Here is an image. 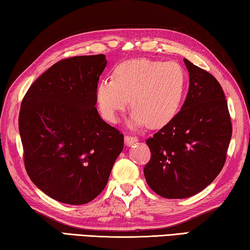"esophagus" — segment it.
<instances>
[{
	"label": "esophagus",
	"mask_w": 250,
	"mask_h": 250,
	"mask_svg": "<svg viewBox=\"0 0 250 250\" xmlns=\"http://www.w3.org/2000/svg\"><path fill=\"white\" fill-rule=\"evenodd\" d=\"M125 141L126 143V146H132L133 143L138 142V137H135V135L132 134H125Z\"/></svg>",
	"instance_id": "34e87169"
}]
</instances>
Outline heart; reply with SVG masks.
Wrapping results in <instances>:
<instances>
[{
	"label": "heart",
	"instance_id": "1",
	"mask_svg": "<svg viewBox=\"0 0 250 250\" xmlns=\"http://www.w3.org/2000/svg\"><path fill=\"white\" fill-rule=\"evenodd\" d=\"M188 73L176 62L130 59L113 70V79H101L96 88L100 111L110 122L129 104L132 122L159 128L176 115L188 88Z\"/></svg>",
	"mask_w": 250,
	"mask_h": 250
}]
</instances>
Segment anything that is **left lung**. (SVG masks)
<instances>
[{
	"label": "left lung",
	"mask_w": 250,
	"mask_h": 250,
	"mask_svg": "<svg viewBox=\"0 0 250 250\" xmlns=\"http://www.w3.org/2000/svg\"><path fill=\"white\" fill-rule=\"evenodd\" d=\"M189 87L179 112L146 141L147 185L164 198H186L208 186L225 164L232 126L217 79L184 59Z\"/></svg>",
	"instance_id": "8db88e82"
}]
</instances>
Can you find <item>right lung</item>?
I'll use <instances>...</instances> for the list:
<instances>
[{"instance_id":"add662e5","label":"right lung","mask_w":250,"mask_h":250,"mask_svg":"<svg viewBox=\"0 0 250 250\" xmlns=\"http://www.w3.org/2000/svg\"><path fill=\"white\" fill-rule=\"evenodd\" d=\"M105 65L103 54L62 59L32 83L21 104L27 174L46 195L65 204L98 196L124 149V134L95 107Z\"/></svg>"}]
</instances>
